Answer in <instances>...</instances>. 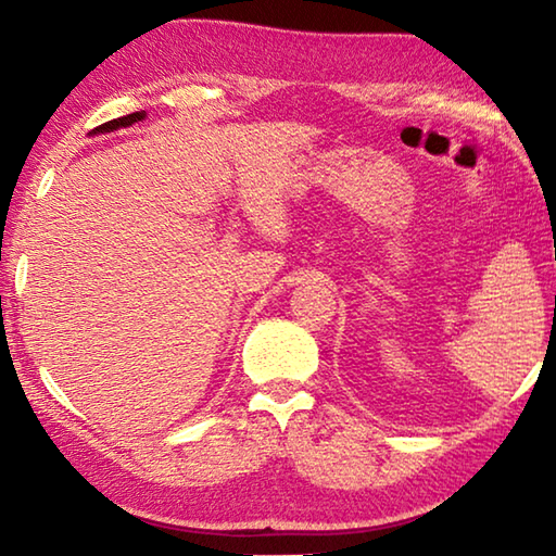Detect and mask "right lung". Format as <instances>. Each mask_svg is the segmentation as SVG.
<instances>
[{
    "instance_id": "obj_1",
    "label": "right lung",
    "mask_w": 556,
    "mask_h": 556,
    "mask_svg": "<svg viewBox=\"0 0 556 556\" xmlns=\"http://www.w3.org/2000/svg\"><path fill=\"white\" fill-rule=\"evenodd\" d=\"M139 119H144V110L142 112H131V115H127V117L110 119V122H105V125H100L98 131H110V129H117V127H127V125H131V122H139Z\"/></svg>"
}]
</instances>
